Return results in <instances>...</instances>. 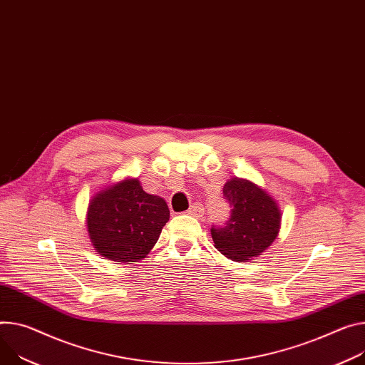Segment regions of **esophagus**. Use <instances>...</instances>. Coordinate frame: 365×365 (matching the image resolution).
<instances>
[{"label": "esophagus", "mask_w": 365, "mask_h": 365, "mask_svg": "<svg viewBox=\"0 0 365 365\" xmlns=\"http://www.w3.org/2000/svg\"><path fill=\"white\" fill-rule=\"evenodd\" d=\"M187 214H189V215H193V217H202V214H204V205L200 204V202H195V204L187 210Z\"/></svg>", "instance_id": "1"}]
</instances>
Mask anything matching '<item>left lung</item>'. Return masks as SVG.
<instances>
[{
    "label": "left lung",
    "instance_id": "left-lung-1",
    "mask_svg": "<svg viewBox=\"0 0 365 365\" xmlns=\"http://www.w3.org/2000/svg\"><path fill=\"white\" fill-rule=\"evenodd\" d=\"M222 195L231 211L224 225L211 227L215 249L236 262L262 255L278 236L277 202L256 185L237 178L224 185Z\"/></svg>",
    "mask_w": 365,
    "mask_h": 365
}]
</instances>
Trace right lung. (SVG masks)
Wrapping results in <instances>:
<instances>
[{"label":"right lung","mask_w":365,"mask_h":365,"mask_svg":"<svg viewBox=\"0 0 365 365\" xmlns=\"http://www.w3.org/2000/svg\"><path fill=\"white\" fill-rule=\"evenodd\" d=\"M170 218L168 204L143 190L137 179L123 180L97 193L87 211L93 246L103 257L138 262L157 243Z\"/></svg>","instance_id":"1"}]
</instances>
